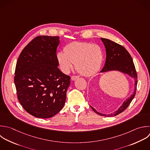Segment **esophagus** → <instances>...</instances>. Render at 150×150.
Segmentation results:
<instances>
[{
    "label": "esophagus",
    "mask_w": 150,
    "mask_h": 150,
    "mask_svg": "<svg viewBox=\"0 0 150 150\" xmlns=\"http://www.w3.org/2000/svg\"><path fill=\"white\" fill-rule=\"evenodd\" d=\"M79 77V76H72L71 79L72 80H76L77 79H78Z\"/></svg>",
    "instance_id": "34e87169"
}]
</instances>
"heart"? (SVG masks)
I'll list each match as a JSON object with an SVG mask.
<instances>
[{"label": "heart", "instance_id": "heart-1", "mask_svg": "<svg viewBox=\"0 0 150 150\" xmlns=\"http://www.w3.org/2000/svg\"><path fill=\"white\" fill-rule=\"evenodd\" d=\"M63 52L57 54L60 69L68 73L74 63L76 69L85 76L95 74L100 70L103 60L102 49L97 45L88 42H72L64 46Z\"/></svg>", "mask_w": 150, "mask_h": 150}]
</instances>
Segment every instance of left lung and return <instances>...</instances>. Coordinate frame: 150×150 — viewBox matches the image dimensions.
Returning <instances> with one entry per match:
<instances>
[{"label": "left lung", "instance_id": "1", "mask_svg": "<svg viewBox=\"0 0 150 150\" xmlns=\"http://www.w3.org/2000/svg\"><path fill=\"white\" fill-rule=\"evenodd\" d=\"M103 42L106 50V60L104 67L101 72H106L111 70H118L124 73L128 74L129 76L134 78L135 89L134 93L124 101L122 105L113 114H104L97 112L94 108L91 107L92 110L97 114L104 117L115 116L124 111L130 104L132 99L135 97L137 85V74L132 59L128 51L121 45L105 38H101Z\"/></svg>", "mask_w": 150, "mask_h": 150}]
</instances>
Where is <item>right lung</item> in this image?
<instances>
[{"instance_id":"add662e5","label":"right lung","mask_w":150,"mask_h":150,"mask_svg":"<svg viewBox=\"0 0 150 150\" xmlns=\"http://www.w3.org/2000/svg\"><path fill=\"white\" fill-rule=\"evenodd\" d=\"M59 36H39L23 49L17 61L14 81L23 108L38 118H48L63 107L70 77L58 68Z\"/></svg>"}]
</instances>
